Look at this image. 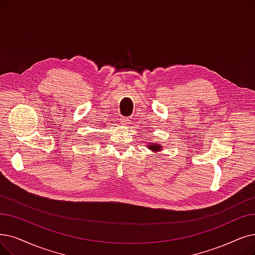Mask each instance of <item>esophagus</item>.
Masks as SVG:
<instances>
[{
  "instance_id": "esophagus-1",
  "label": "esophagus",
  "mask_w": 255,
  "mask_h": 255,
  "mask_svg": "<svg viewBox=\"0 0 255 255\" xmlns=\"http://www.w3.org/2000/svg\"><path fill=\"white\" fill-rule=\"evenodd\" d=\"M122 124H124L125 126H129L131 122H130V118H128V117H125V118H122Z\"/></svg>"
}]
</instances>
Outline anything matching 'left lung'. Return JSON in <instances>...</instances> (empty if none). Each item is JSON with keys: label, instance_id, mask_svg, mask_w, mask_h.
Instances as JSON below:
<instances>
[{"label": "left lung", "instance_id": "1", "mask_svg": "<svg viewBox=\"0 0 255 255\" xmlns=\"http://www.w3.org/2000/svg\"><path fill=\"white\" fill-rule=\"evenodd\" d=\"M148 147L150 149H152V150H160L161 149V146H159V145H152L151 143L148 145Z\"/></svg>", "mask_w": 255, "mask_h": 255}]
</instances>
